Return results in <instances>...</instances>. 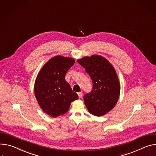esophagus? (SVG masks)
<instances>
[{
    "instance_id": "34e87169",
    "label": "esophagus",
    "mask_w": 156,
    "mask_h": 156,
    "mask_svg": "<svg viewBox=\"0 0 156 156\" xmlns=\"http://www.w3.org/2000/svg\"><path fill=\"white\" fill-rule=\"evenodd\" d=\"M77 94H78V96H79V98H81L82 97V92H78L77 93Z\"/></svg>"
}]
</instances>
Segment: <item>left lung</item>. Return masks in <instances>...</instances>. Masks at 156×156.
<instances>
[{
  "instance_id": "obj_1",
  "label": "left lung",
  "mask_w": 156,
  "mask_h": 156,
  "mask_svg": "<svg viewBox=\"0 0 156 156\" xmlns=\"http://www.w3.org/2000/svg\"><path fill=\"white\" fill-rule=\"evenodd\" d=\"M93 82L90 93L83 97L84 103L91 114L101 116L116 105L120 94V83L113 65L104 57L95 55L77 59Z\"/></svg>"
}]
</instances>
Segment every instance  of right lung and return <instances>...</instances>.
<instances>
[{
    "label": "right lung",
    "instance_id": "obj_1",
    "mask_svg": "<svg viewBox=\"0 0 156 156\" xmlns=\"http://www.w3.org/2000/svg\"><path fill=\"white\" fill-rule=\"evenodd\" d=\"M74 63L72 58L58 55L47 61L37 75L34 95L42 110L52 117L66 113L71 103L79 98L65 80L68 69Z\"/></svg>",
    "mask_w": 156,
    "mask_h": 156
}]
</instances>
